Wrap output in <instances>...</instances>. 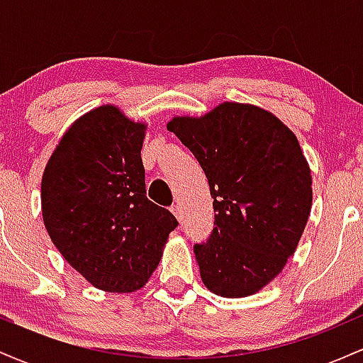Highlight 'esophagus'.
Segmentation results:
<instances>
[{"mask_svg": "<svg viewBox=\"0 0 363 363\" xmlns=\"http://www.w3.org/2000/svg\"><path fill=\"white\" fill-rule=\"evenodd\" d=\"M170 211H172L174 216H176L179 222H181V220H182V211H181V206H179L177 203H176V205H172V208H170Z\"/></svg>", "mask_w": 363, "mask_h": 363, "instance_id": "1", "label": "esophagus"}]
</instances>
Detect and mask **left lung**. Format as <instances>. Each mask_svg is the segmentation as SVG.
I'll list each match as a JSON object with an SVG mask.
<instances>
[{
    "label": "left lung",
    "mask_w": 363,
    "mask_h": 363,
    "mask_svg": "<svg viewBox=\"0 0 363 363\" xmlns=\"http://www.w3.org/2000/svg\"><path fill=\"white\" fill-rule=\"evenodd\" d=\"M210 184L215 228L194 254L210 291L247 297L281 273L312 206L311 169L297 136L272 112L223 102L167 124Z\"/></svg>",
    "instance_id": "left-lung-1"
}]
</instances>
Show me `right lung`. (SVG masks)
<instances>
[{
	"instance_id": "obj_1",
	"label": "right lung",
	"mask_w": 363,
	"mask_h": 363,
	"mask_svg": "<svg viewBox=\"0 0 363 363\" xmlns=\"http://www.w3.org/2000/svg\"><path fill=\"white\" fill-rule=\"evenodd\" d=\"M147 124L101 106L69 126L45 165V230L95 289L140 290L162 259L176 216L147 198L141 162Z\"/></svg>"
}]
</instances>
